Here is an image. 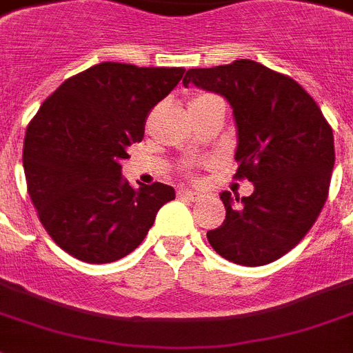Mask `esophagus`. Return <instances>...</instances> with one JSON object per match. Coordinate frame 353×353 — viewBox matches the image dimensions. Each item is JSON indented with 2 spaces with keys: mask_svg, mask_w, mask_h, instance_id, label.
Wrapping results in <instances>:
<instances>
[{
  "mask_svg": "<svg viewBox=\"0 0 353 353\" xmlns=\"http://www.w3.org/2000/svg\"><path fill=\"white\" fill-rule=\"evenodd\" d=\"M179 196L188 198V200H191V202H198V200L202 198V194L196 193V191H191V189H180Z\"/></svg>",
  "mask_w": 353,
  "mask_h": 353,
  "instance_id": "obj_1",
  "label": "esophagus"
}]
</instances>
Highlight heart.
<instances>
[{
  "instance_id": "1",
  "label": "heart",
  "mask_w": 353,
  "mask_h": 353,
  "mask_svg": "<svg viewBox=\"0 0 353 353\" xmlns=\"http://www.w3.org/2000/svg\"><path fill=\"white\" fill-rule=\"evenodd\" d=\"M203 97H208V95H200V97H196L194 101H198V99H203ZM194 101H193V103H194Z\"/></svg>"
}]
</instances>
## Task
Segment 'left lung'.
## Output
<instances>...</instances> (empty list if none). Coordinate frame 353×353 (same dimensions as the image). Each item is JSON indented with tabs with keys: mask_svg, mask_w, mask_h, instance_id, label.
<instances>
[{
	"mask_svg": "<svg viewBox=\"0 0 353 353\" xmlns=\"http://www.w3.org/2000/svg\"><path fill=\"white\" fill-rule=\"evenodd\" d=\"M182 83L229 101L238 128L234 179L254 183L250 196L220 194L225 220L208 231L209 243L232 263L276 261L305 238L327 202L336 162L330 124L301 84L256 61L191 68Z\"/></svg>",
	"mask_w": 353,
	"mask_h": 353,
	"instance_id": "8db88e82",
	"label": "left lung"
}]
</instances>
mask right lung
Returning <instances> with one entry per match:
<instances>
[{
	"mask_svg": "<svg viewBox=\"0 0 353 353\" xmlns=\"http://www.w3.org/2000/svg\"><path fill=\"white\" fill-rule=\"evenodd\" d=\"M183 72L101 63L66 79L26 128L30 200L52 240L77 260L112 263L128 256L174 198L160 182L131 188L121 160L142 141L145 119Z\"/></svg>",
	"mask_w": 353,
	"mask_h": 353,
	"instance_id": "obj_1",
	"label": "right lung"
}]
</instances>
